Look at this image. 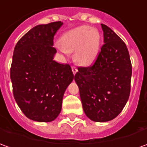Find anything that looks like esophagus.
Here are the masks:
<instances>
[{"instance_id":"esophagus-1","label":"esophagus","mask_w":147,"mask_h":147,"mask_svg":"<svg viewBox=\"0 0 147 147\" xmlns=\"http://www.w3.org/2000/svg\"><path fill=\"white\" fill-rule=\"evenodd\" d=\"M71 70H72V72H73V74L75 75V74L76 73L77 71H78V69H77L76 67L73 66L72 67H71Z\"/></svg>"}]
</instances>
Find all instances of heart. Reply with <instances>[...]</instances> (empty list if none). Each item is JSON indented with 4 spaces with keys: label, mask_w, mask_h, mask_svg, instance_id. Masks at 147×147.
I'll list each match as a JSON object with an SVG mask.
<instances>
[{
    "label": "heart",
    "mask_w": 147,
    "mask_h": 147,
    "mask_svg": "<svg viewBox=\"0 0 147 147\" xmlns=\"http://www.w3.org/2000/svg\"><path fill=\"white\" fill-rule=\"evenodd\" d=\"M56 47L62 54L67 56L69 52H75L74 59L77 63L88 66L98 56L101 36L98 29L84 25L65 32Z\"/></svg>",
    "instance_id": "1"
}]
</instances>
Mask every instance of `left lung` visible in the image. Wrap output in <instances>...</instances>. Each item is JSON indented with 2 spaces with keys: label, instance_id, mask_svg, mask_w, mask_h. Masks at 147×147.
I'll list each match as a JSON object with an SVG mask.
<instances>
[{
  "label": "left lung",
  "instance_id": "1",
  "mask_svg": "<svg viewBox=\"0 0 147 147\" xmlns=\"http://www.w3.org/2000/svg\"><path fill=\"white\" fill-rule=\"evenodd\" d=\"M103 42L93 65L79 67L75 81L80 90L83 109L95 122H107L123 111L131 92L132 74L127 46L105 24Z\"/></svg>",
  "mask_w": 147,
  "mask_h": 147
}]
</instances>
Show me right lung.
Wrapping results in <instances>:
<instances>
[{
  "label": "right lung",
  "mask_w": 147,
  "mask_h": 147,
  "mask_svg": "<svg viewBox=\"0 0 147 147\" xmlns=\"http://www.w3.org/2000/svg\"><path fill=\"white\" fill-rule=\"evenodd\" d=\"M61 21L32 28L16 43L10 69L13 96L25 116L52 122L62 108L64 91L73 80L69 64L53 60L54 36Z\"/></svg>",
  "instance_id": "right-lung-1"
}]
</instances>
